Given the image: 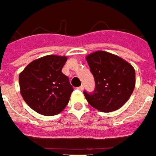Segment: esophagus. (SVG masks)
Wrapping results in <instances>:
<instances>
[{"instance_id": "esophagus-1", "label": "esophagus", "mask_w": 156, "mask_h": 156, "mask_svg": "<svg viewBox=\"0 0 156 156\" xmlns=\"http://www.w3.org/2000/svg\"><path fill=\"white\" fill-rule=\"evenodd\" d=\"M78 90H84V85H80V87H78Z\"/></svg>"}]
</instances>
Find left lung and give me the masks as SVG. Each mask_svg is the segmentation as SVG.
<instances>
[{
	"label": "left lung",
	"instance_id": "left-lung-1",
	"mask_svg": "<svg viewBox=\"0 0 156 156\" xmlns=\"http://www.w3.org/2000/svg\"><path fill=\"white\" fill-rule=\"evenodd\" d=\"M86 61L95 81L93 93L84 91L88 103L105 113L120 108L135 88L133 66L118 56L104 51L88 55Z\"/></svg>",
	"mask_w": 156,
	"mask_h": 156
}]
</instances>
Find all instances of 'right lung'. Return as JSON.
I'll return each mask as SVG.
<instances>
[{"label": "right lung", "mask_w": 156, "mask_h": 156, "mask_svg": "<svg viewBox=\"0 0 156 156\" xmlns=\"http://www.w3.org/2000/svg\"><path fill=\"white\" fill-rule=\"evenodd\" d=\"M66 57L48 55L33 61L19 76L21 95L37 113L56 115L68 104L73 87L62 72Z\"/></svg>", "instance_id": "1"}]
</instances>
